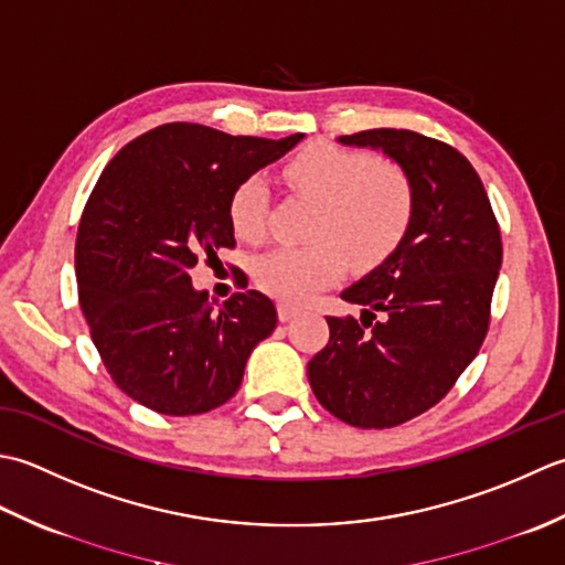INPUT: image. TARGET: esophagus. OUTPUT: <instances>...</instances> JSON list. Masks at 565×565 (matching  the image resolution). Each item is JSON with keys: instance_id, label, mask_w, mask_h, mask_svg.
<instances>
[{"instance_id": "1", "label": "esophagus", "mask_w": 565, "mask_h": 565, "mask_svg": "<svg viewBox=\"0 0 565 565\" xmlns=\"http://www.w3.org/2000/svg\"><path fill=\"white\" fill-rule=\"evenodd\" d=\"M297 312H299V309L292 307V305H287V302H280V305H278V317H280L282 321H290Z\"/></svg>"}]
</instances>
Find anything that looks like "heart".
Wrapping results in <instances>:
<instances>
[{"label": "heart", "instance_id": "heart-1", "mask_svg": "<svg viewBox=\"0 0 565 565\" xmlns=\"http://www.w3.org/2000/svg\"><path fill=\"white\" fill-rule=\"evenodd\" d=\"M285 180L317 202L309 226L315 244L275 248L253 263L263 292L285 302H307L337 282L347 260L373 268L393 256L414 216V185L397 163L333 143H315L285 166ZM270 192L266 180L248 175L228 198V222L238 238L260 244L268 236Z\"/></svg>", "mask_w": 565, "mask_h": 565}]
</instances>
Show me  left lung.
Here are the masks:
<instances>
[{
  "instance_id": "obj_1",
  "label": "left lung",
  "mask_w": 565,
  "mask_h": 565,
  "mask_svg": "<svg viewBox=\"0 0 565 565\" xmlns=\"http://www.w3.org/2000/svg\"><path fill=\"white\" fill-rule=\"evenodd\" d=\"M339 141L397 160L414 185V216L393 256L341 292L363 315L327 317L329 341L307 375L337 419L390 429L441 402L478 355L502 236L476 168L454 146L407 129Z\"/></svg>"
}]
</instances>
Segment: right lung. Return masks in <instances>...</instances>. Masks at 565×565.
<instances>
[{"label": "right lung", "instance_id": "right-lung-1", "mask_svg": "<svg viewBox=\"0 0 565 565\" xmlns=\"http://www.w3.org/2000/svg\"><path fill=\"white\" fill-rule=\"evenodd\" d=\"M299 141L172 121L126 143L99 175L77 228V295L102 363L138 405L168 417L216 409L278 327L263 292L214 307L190 268L236 246L234 188ZM236 275L246 287V273Z\"/></svg>", "mask_w": 565, "mask_h": 565}]
</instances>
